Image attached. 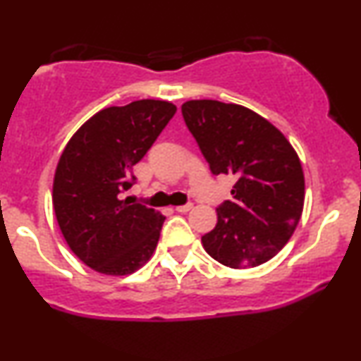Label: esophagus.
Masks as SVG:
<instances>
[{
	"label": "esophagus",
	"mask_w": 361,
	"mask_h": 361,
	"mask_svg": "<svg viewBox=\"0 0 361 361\" xmlns=\"http://www.w3.org/2000/svg\"><path fill=\"white\" fill-rule=\"evenodd\" d=\"M193 209V205L192 204H186V205H178V207H175V210L176 212H180V214H186V212H190V210Z\"/></svg>",
	"instance_id": "obj_1"
}]
</instances>
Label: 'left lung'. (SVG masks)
I'll return each instance as SVG.
<instances>
[{"instance_id": "left-lung-1", "label": "left lung", "mask_w": 361, "mask_h": 361, "mask_svg": "<svg viewBox=\"0 0 361 361\" xmlns=\"http://www.w3.org/2000/svg\"><path fill=\"white\" fill-rule=\"evenodd\" d=\"M185 123L214 175H231L233 200L202 235L204 250L229 268H255L288 243L304 210L305 181L295 149L261 115L243 105L190 100Z\"/></svg>"}]
</instances>
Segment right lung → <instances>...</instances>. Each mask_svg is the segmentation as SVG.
<instances>
[{
  "label": "right lung",
  "mask_w": 361,
  "mask_h": 361,
  "mask_svg": "<svg viewBox=\"0 0 361 361\" xmlns=\"http://www.w3.org/2000/svg\"><path fill=\"white\" fill-rule=\"evenodd\" d=\"M175 114L176 105L164 100L109 106L66 144L54 175V212L68 246L91 270L130 275L151 259L166 217L122 193Z\"/></svg>",
  "instance_id": "right-lung-1"
}]
</instances>
